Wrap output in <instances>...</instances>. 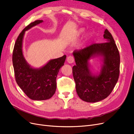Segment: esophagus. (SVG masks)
<instances>
[{"mask_svg": "<svg viewBox=\"0 0 134 134\" xmlns=\"http://www.w3.org/2000/svg\"><path fill=\"white\" fill-rule=\"evenodd\" d=\"M68 63H73L74 62V58L72 56H69L67 58V60Z\"/></svg>", "mask_w": 134, "mask_h": 134, "instance_id": "1", "label": "esophagus"}]
</instances>
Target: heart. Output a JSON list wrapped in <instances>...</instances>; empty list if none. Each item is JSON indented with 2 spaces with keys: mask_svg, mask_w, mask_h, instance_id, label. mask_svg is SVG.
Listing matches in <instances>:
<instances>
[{
  "mask_svg": "<svg viewBox=\"0 0 134 134\" xmlns=\"http://www.w3.org/2000/svg\"><path fill=\"white\" fill-rule=\"evenodd\" d=\"M84 30H85V29H83V28H81V29H80L79 30V34H81L83 31H84ZM90 34H87V35H86V36L85 37V38H86V40H88V38L90 37Z\"/></svg>",
  "mask_w": 134,
  "mask_h": 134,
  "instance_id": "1",
  "label": "heart"
}]
</instances>
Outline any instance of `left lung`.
<instances>
[{"label":"left lung","instance_id":"obj_1","mask_svg":"<svg viewBox=\"0 0 134 134\" xmlns=\"http://www.w3.org/2000/svg\"><path fill=\"white\" fill-rule=\"evenodd\" d=\"M104 42L94 43L73 55L76 65L73 67V75L76 91L82 100L88 103L101 101L108 97L115 87L119 75L120 56L112 35L104 31ZM99 57L103 62L100 72L93 74L89 61Z\"/></svg>","mask_w":134,"mask_h":134}]
</instances>
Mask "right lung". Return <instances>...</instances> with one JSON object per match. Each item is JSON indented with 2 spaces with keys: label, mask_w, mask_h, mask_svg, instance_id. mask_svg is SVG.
Segmentation results:
<instances>
[{
  "label": "right lung",
  "mask_w": 134,
  "mask_h": 134,
  "mask_svg": "<svg viewBox=\"0 0 134 134\" xmlns=\"http://www.w3.org/2000/svg\"><path fill=\"white\" fill-rule=\"evenodd\" d=\"M43 21L37 20L25 27L18 36L12 55L13 66L16 81L25 94L34 100L49 99L56 89V76L66 59L65 55L49 60L38 68L31 67L26 61L23 53V41L26 31Z\"/></svg>",
  "instance_id": "obj_1"
}]
</instances>
